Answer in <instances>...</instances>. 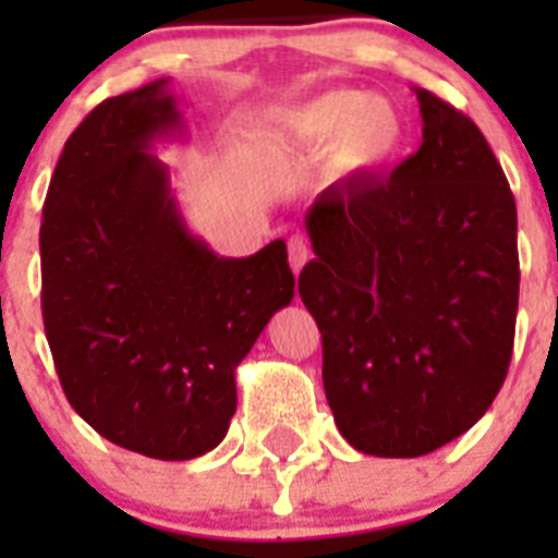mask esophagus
Returning <instances> with one entry per match:
<instances>
[{
	"mask_svg": "<svg viewBox=\"0 0 558 558\" xmlns=\"http://www.w3.org/2000/svg\"><path fill=\"white\" fill-rule=\"evenodd\" d=\"M288 256H290V268L299 276V270L304 268V263L310 259V243L304 236H290L288 240Z\"/></svg>",
	"mask_w": 558,
	"mask_h": 558,
	"instance_id": "34e87169",
	"label": "esophagus"
}]
</instances>
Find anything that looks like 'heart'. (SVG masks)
Segmentation results:
<instances>
[{
  "label": "heart",
  "mask_w": 558,
  "mask_h": 558,
  "mask_svg": "<svg viewBox=\"0 0 558 558\" xmlns=\"http://www.w3.org/2000/svg\"><path fill=\"white\" fill-rule=\"evenodd\" d=\"M295 142L310 150L332 145L335 170L354 172L383 170L405 147V120L383 97L368 100L363 92L340 88L315 97L288 117Z\"/></svg>",
  "instance_id": "b5f03b06"
}]
</instances>
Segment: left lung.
<instances>
[{
  "label": "left lung",
  "instance_id": "8db88e82",
  "mask_svg": "<svg viewBox=\"0 0 558 558\" xmlns=\"http://www.w3.org/2000/svg\"><path fill=\"white\" fill-rule=\"evenodd\" d=\"M422 147L391 179L310 206L299 276L324 391L354 450L416 458L489 411L514 349L517 206L481 128L416 88Z\"/></svg>",
  "mask_w": 558,
  "mask_h": 558
}]
</instances>
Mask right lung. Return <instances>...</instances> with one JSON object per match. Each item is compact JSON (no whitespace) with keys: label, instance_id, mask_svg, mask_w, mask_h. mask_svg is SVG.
Masks as SVG:
<instances>
[{"label":"right lung","instance_id":"add662e5","mask_svg":"<svg viewBox=\"0 0 558 558\" xmlns=\"http://www.w3.org/2000/svg\"><path fill=\"white\" fill-rule=\"evenodd\" d=\"M179 128L167 77L102 100L63 145L38 236L44 332L69 405L159 461L223 441L234 368L295 288L284 240L229 259L186 231L147 153Z\"/></svg>","mask_w":558,"mask_h":558}]
</instances>
